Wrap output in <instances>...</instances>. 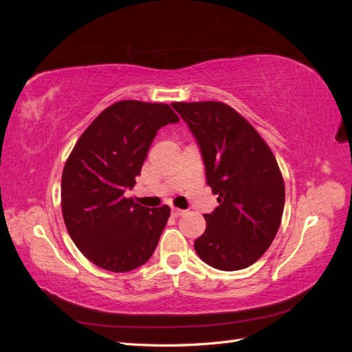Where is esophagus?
<instances>
[{
    "label": "esophagus",
    "mask_w": 352,
    "mask_h": 352,
    "mask_svg": "<svg viewBox=\"0 0 352 352\" xmlns=\"http://www.w3.org/2000/svg\"><path fill=\"white\" fill-rule=\"evenodd\" d=\"M184 212H185V211H184V210H180V208H176V207H173V208H172V216H173V217L182 216Z\"/></svg>",
    "instance_id": "obj_1"
}]
</instances>
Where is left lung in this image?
<instances>
[{
	"label": "left lung",
	"mask_w": 352,
	"mask_h": 352,
	"mask_svg": "<svg viewBox=\"0 0 352 352\" xmlns=\"http://www.w3.org/2000/svg\"><path fill=\"white\" fill-rule=\"evenodd\" d=\"M189 124L206 164L207 185L219 207L204 214L195 239L198 257L219 270L250 267L279 230L285 182L270 146L254 126L221 101L173 102Z\"/></svg>",
	"instance_id": "1"
}]
</instances>
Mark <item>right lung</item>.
I'll use <instances>...</instances> for the list:
<instances>
[{"mask_svg": "<svg viewBox=\"0 0 352 352\" xmlns=\"http://www.w3.org/2000/svg\"><path fill=\"white\" fill-rule=\"evenodd\" d=\"M179 122L168 104L123 100L85 129L61 175V212L79 251L109 272H131L150 260L170 207L146 208L124 197L141 175L157 131Z\"/></svg>", "mask_w": 352, "mask_h": 352, "instance_id": "add662e5", "label": "right lung"}]
</instances>
